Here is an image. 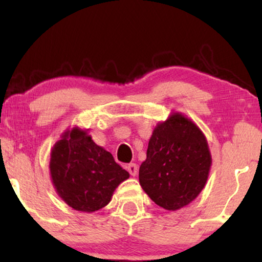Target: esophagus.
<instances>
[{"label": "esophagus", "instance_id": "esophagus-1", "mask_svg": "<svg viewBox=\"0 0 262 262\" xmlns=\"http://www.w3.org/2000/svg\"><path fill=\"white\" fill-rule=\"evenodd\" d=\"M127 170H128V173L132 175V177H136V175L138 174L137 164H136V163H130L127 166Z\"/></svg>", "mask_w": 262, "mask_h": 262}]
</instances>
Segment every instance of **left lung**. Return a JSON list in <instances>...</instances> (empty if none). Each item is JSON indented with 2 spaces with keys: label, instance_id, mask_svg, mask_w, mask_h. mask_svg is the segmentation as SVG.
I'll return each instance as SVG.
<instances>
[{
  "label": "left lung",
  "instance_id": "8db88e82",
  "mask_svg": "<svg viewBox=\"0 0 262 262\" xmlns=\"http://www.w3.org/2000/svg\"><path fill=\"white\" fill-rule=\"evenodd\" d=\"M211 164L204 132L184 113L173 111L154 128L139 167V184L156 205L177 211L200 194Z\"/></svg>",
  "mask_w": 262,
  "mask_h": 262
}]
</instances>
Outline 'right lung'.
Segmentation results:
<instances>
[{"mask_svg":"<svg viewBox=\"0 0 262 262\" xmlns=\"http://www.w3.org/2000/svg\"><path fill=\"white\" fill-rule=\"evenodd\" d=\"M88 128L68 127L50 152V178L60 199L71 209L95 212L112 200L130 174L112 154L96 144Z\"/></svg>","mask_w":262,"mask_h":262,"instance_id":"add662e5","label":"right lung"}]
</instances>
